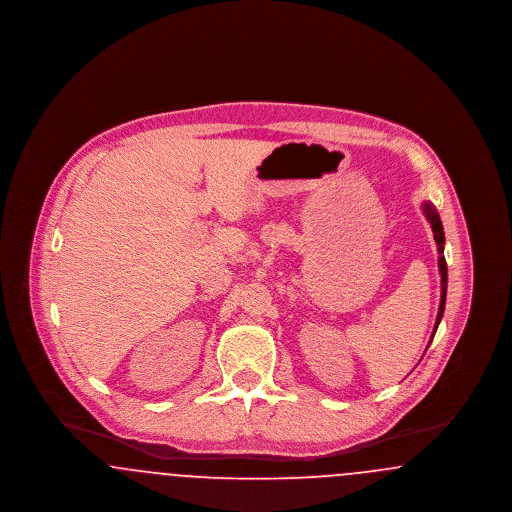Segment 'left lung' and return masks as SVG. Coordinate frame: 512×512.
Returning <instances> with one entry per match:
<instances>
[{"instance_id": "obj_1", "label": "left lung", "mask_w": 512, "mask_h": 512, "mask_svg": "<svg viewBox=\"0 0 512 512\" xmlns=\"http://www.w3.org/2000/svg\"><path fill=\"white\" fill-rule=\"evenodd\" d=\"M422 211H424L428 222L432 224L434 240H436V244H438V267L439 274H441V301H439L438 318H436V326H434V334H432V340H434L439 322H441V317H443V311H445V297H447V263H445V257H443L445 234H443V224H441V219H439L438 211L434 209V205H432V203H424V205H422ZM432 340H430V343H432Z\"/></svg>"}]
</instances>
